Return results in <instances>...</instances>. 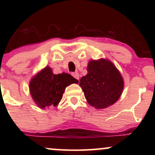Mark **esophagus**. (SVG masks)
I'll use <instances>...</instances> for the list:
<instances>
[{"mask_svg":"<svg viewBox=\"0 0 155 155\" xmlns=\"http://www.w3.org/2000/svg\"><path fill=\"white\" fill-rule=\"evenodd\" d=\"M71 75H72L73 76H74V77L76 79L79 80V73H78V72H74V73H72Z\"/></svg>","mask_w":155,"mask_h":155,"instance_id":"1","label":"esophagus"}]
</instances>
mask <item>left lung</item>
Instances as JSON below:
<instances>
[{
	"instance_id": "obj_1",
	"label": "left lung",
	"mask_w": 155,
	"mask_h": 155,
	"mask_svg": "<svg viewBox=\"0 0 155 155\" xmlns=\"http://www.w3.org/2000/svg\"><path fill=\"white\" fill-rule=\"evenodd\" d=\"M79 85L90 106L106 108L120 98L124 81L117 68L109 60H91L87 74L80 79Z\"/></svg>"
}]
</instances>
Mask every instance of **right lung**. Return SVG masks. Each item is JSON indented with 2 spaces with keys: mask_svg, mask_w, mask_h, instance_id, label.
I'll use <instances>...</instances> for the list:
<instances>
[{
  "mask_svg": "<svg viewBox=\"0 0 155 155\" xmlns=\"http://www.w3.org/2000/svg\"><path fill=\"white\" fill-rule=\"evenodd\" d=\"M78 82L70 74H54L50 68L46 67L31 79L30 92L38 107L56 106L61 101L65 87Z\"/></svg>",
  "mask_w": 155,
  "mask_h": 155,
  "instance_id": "obj_1",
  "label": "right lung"
}]
</instances>
